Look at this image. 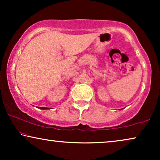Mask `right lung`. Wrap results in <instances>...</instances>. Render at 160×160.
<instances>
[{
    "mask_svg": "<svg viewBox=\"0 0 160 160\" xmlns=\"http://www.w3.org/2000/svg\"><path fill=\"white\" fill-rule=\"evenodd\" d=\"M40 109H49V108H46V107H39Z\"/></svg>",
    "mask_w": 160,
    "mask_h": 160,
    "instance_id": "1",
    "label": "right lung"
}]
</instances>
